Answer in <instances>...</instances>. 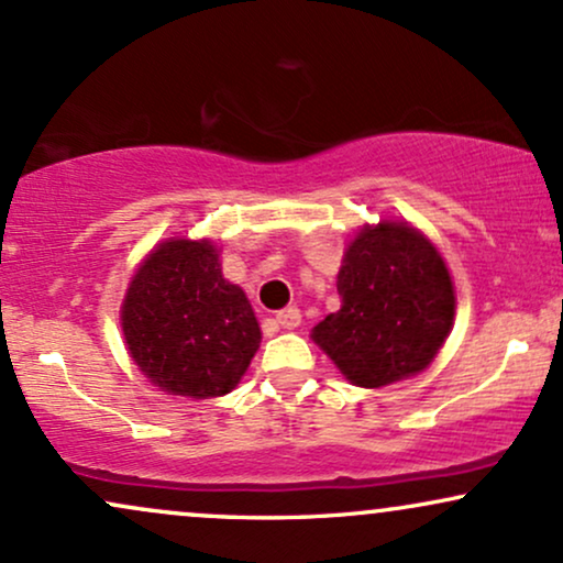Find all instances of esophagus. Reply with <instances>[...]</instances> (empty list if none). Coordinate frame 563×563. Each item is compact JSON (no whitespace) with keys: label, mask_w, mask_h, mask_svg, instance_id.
Instances as JSON below:
<instances>
[{"label":"esophagus","mask_w":563,"mask_h":563,"mask_svg":"<svg viewBox=\"0 0 563 563\" xmlns=\"http://www.w3.org/2000/svg\"><path fill=\"white\" fill-rule=\"evenodd\" d=\"M275 322L280 328H299V322H301V309L299 307H288V309H283V312H277L275 314Z\"/></svg>","instance_id":"34e87169"}]
</instances>
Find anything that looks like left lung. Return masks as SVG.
<instances>
[{
	"mask_svg": "<svg viewBox=\"0 0 563 563\" xmlns=\"http://www.w3.org/2000/svg\"><path fill=\"white\" fill-rule=\"evenodd\" d=\"M335 286L341 309L314 325L312 339L352 384L378 389L416 376L448 339L450 273L434 245L402 222L360 230Z\"/></svg>",
	"mask_w": 563,
	"mask_h": 563,
	"instance_id": "left-lung-1",
	"label": "left lung"
}]
</instances>
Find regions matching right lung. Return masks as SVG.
Wrapping results in <instances>:
<instances>
[{
	"instance_id": "right-lung-1",
	"label": "right lung",
	"mask_w": 563,
	"mask_h": 563,
	"mask_svg": "<svg viewBox=\"0 0 563 563\" xmlns=\"http://www.w3.org/2000/svg\"><path fill=\"white\" fill-rule=\"evenodd\" d=\"M121 328L140 371L192 399L235 389L262 341L254 309L222 277L209 241L161 243L129 283Z\"/></svg>"
}]
</instances>
